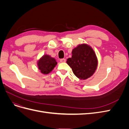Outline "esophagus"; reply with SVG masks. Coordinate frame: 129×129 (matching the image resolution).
<instances>
[{
	"instance_id": "34e87169",
	"label": "esophagus",
	"mask_w": 129,
	"mask_h": 129,
	"mask_svg": "<svg viewBox=\"0 0 129 129\" xmlns=\"http://www.w3.org/2000/svg\"><path fill=\"white\" fill-rule=\"evenodd\" d=\"M60 61L61 62V63H64V62H66V60L65 58H62V59H60Z\"/></svg>"
}]
</instances>
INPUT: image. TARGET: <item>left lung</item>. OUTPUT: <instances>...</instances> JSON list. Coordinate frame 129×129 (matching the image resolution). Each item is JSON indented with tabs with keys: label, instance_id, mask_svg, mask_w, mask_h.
<instances>
[{
	"label": "left lung",
	"instance_id": "1",
	"mask_svg": "<svg viewBox=\"0 0 129 129\" xmlns=\"http://www.w3.org/2000/svg\"><path fill=\"white\" fill-rule=\"evenodd\" d=\"M72 56L67 64L75 75L80 80H86L95 72L98 60L94 50L86 44L79 45L72 50Z\"/></svg>",
	"mask_w": 129,
	"mask_h": 129
}]
</instances>
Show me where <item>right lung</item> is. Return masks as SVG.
<instances>
[{"instance_id":"right-lung-1","label":"right lung","mask_w":129,"mask_h":129,"mask_svg":"<svg viewBox=\"0 0 129 129\" xmlns=\"http://www.w3.org/2000/svg\"><path fill=\"white\" fill-rule=\"evenodd\" d=\"M57 63L56 60L54 57L47 54H45L38 61L37 66L40 72L46 75L53 71Z\"/></svg>"}]
</instances>
